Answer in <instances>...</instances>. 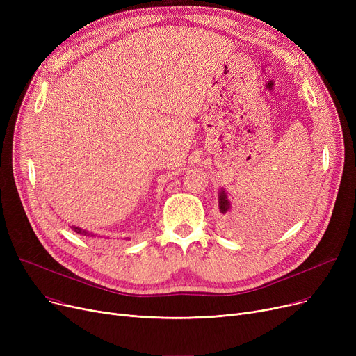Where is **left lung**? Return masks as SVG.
<instances>
[{
  "instance_id": "1",
  "label": "left lung",
  "mask_w": 356,
  "mask_h": 356,
  "mask_svg": "<svg viewBox=\"0 0 356 356\" xmlns=\"http://www.w3.org/2000/svg\"><path fill=\"white\" fill-rule=\"evenodd\" d=\"M229 208H231V203L228 200V196H227L225 191H220L219 192V211L222 213H227L229 211Z\"/></svg>"
}]
</instances>
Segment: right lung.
<instances>
[{"label":"right lung","instance_id":"obj_1","mask_svg":"<svg viewBox=\"0 0 356 356\" xmlns=\"http://www.w3.org/2000/svg\"><path fill=\"white\" fill-rule=\"evenodd\" d=\"M73 231H76L78 234H85V235H89L88 232H85V231H82L81 228H76V227H73Z\"/></svg>","mask_w":356,"mask_h":356}]
</instances>
